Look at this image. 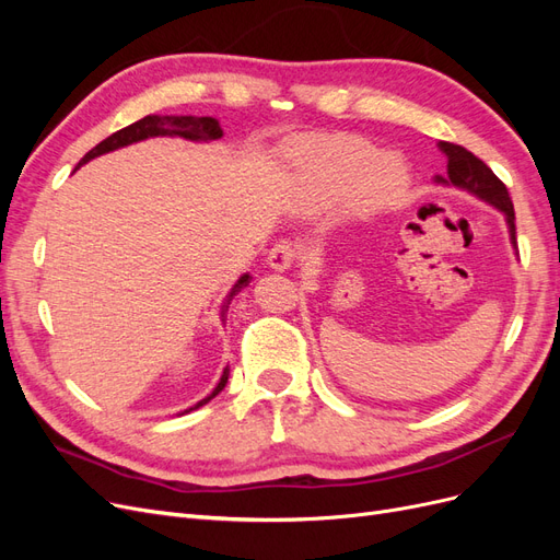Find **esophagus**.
Returning a JSON list of instances; mask_svg holds the SVG:
<instances>
[{"mask_svg":"<svg viewBox=\"0 0 560 560\" xmlns=\"http://www.w3.org/2000/svg\"><path fill=\"white\" fill-rule=\"evenodd\" d=\"M294 261H296V247L290 241H280L268 252V264H270V268H276V270L290 268Z\"/></svg>","mask_w":560,"mask_h":560,"instance_id":"esophagus-1","label":"esophagus"}]
</instances>
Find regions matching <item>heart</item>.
I'll return each mask as SVG.
<instances>
[{"instance_id": "b5f03b06", "label": "heart", "mask_w": 560, "mask_h": 560, "mask_svg": "<svg viewBox=\"0 0 560 560\" xmlns=\"http://www.w3.org/2000/svg\"><path fill=\"white\" fill-rule=\"evenodd\" d=\"M299 171L325 202L348 194L362 210L397 206L409 186V173L399 159L378 156L376 147L350 135H331L296 149Z\"/></svg>"}]
</instances>
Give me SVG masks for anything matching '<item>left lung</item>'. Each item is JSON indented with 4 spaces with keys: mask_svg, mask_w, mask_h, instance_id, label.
<instances>
[{
    "mask_svg": "<svg viewBox=\"0 0 560 560\" xmlns=\"http://www.w3.org/2000/svg\"><path fill=\"white\" fill-rule=\"evenodd\" d=\"M439 147H442V151L448 159V179L436 177V182H451L455 186H460V189H467L469 194L488 200L490 206H495L500 212H504L506 224H510L512 243L516 245L514 202L510 198V191H506L504 182L465 147L453 144V142H439Z\"/></svg>",
    "mask_w": 560,
    "mask_h": 560,
    "instance_id": "obj_1",
    "label": "left lung"
}]
</instances>
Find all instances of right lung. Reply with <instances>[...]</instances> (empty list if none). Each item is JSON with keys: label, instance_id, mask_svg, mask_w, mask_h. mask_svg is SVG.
<instances>
[{"label": "right lung", "instance_id": "right-lung-1", "mask_svg": "<svg viewBox=\"0 0 560 560\" xmlns=\"http://www.w3.org/2000/svg\"><path fill=\"white\" fill-rule=\"evenodd\" d=\"M156 135H179V138H186V140H219L224 135V130H222V126H219L217 118H212V116H144V118H140V121H135V124H130L121 130H116L114 135H109L107 140H103L97 147H93L89 154L81 159L79 165L89 163L95 156H103V154H107V151H114L118 147H126V144H132V142L147 140V138H156ZM249 280H252L249 276H243L238 282L233 284V290L226 296L224 311L229 308L231 299L238 294L243 287L249 284ZM226 381H229V366L224 369L222 381H219L217 387L212 389V395H208L206 399H200L194 406V409H198V406H202V404H208L212 397L222 393ZM194 409H189V411H194Z\"/></svg>", "mask_w": 560, "mask_h": 560}]
</instances>
